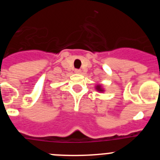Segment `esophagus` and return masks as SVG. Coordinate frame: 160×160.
Segmentation results:
<instances>
[{
  "label": "esophagus",
  "mask_w": 160,
  "mask_h": 160,
  "mask_svg": "<svg viewBox=\"0 0 160 160\" xmlns=\"http://www.w3.org/2000/svg\"><path fill=\"white\" fill-rule=\"evenodd\" d=\"M74 73H81V70L76 69V70H74Z\"/></svg>",
  "instance_id": "34e87169"
}]
</instances>
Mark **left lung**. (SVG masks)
<instances>
[{"label":"left lung","mask_w":160,"mask_h":160,"mask_svg":"<svg viewBox=\"0 0 160 160\" xmlns=\"http://www.w3.org/2000/svg\"><path fill=\"white\" fill-rule=\"evenodd\" d=\"M95 89L98 90V91H99V92H103L104 91V89L102 88V85H97L95 87Z\"/></svg>","instance_id":"left-lung-1"}]
</instances>
